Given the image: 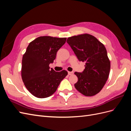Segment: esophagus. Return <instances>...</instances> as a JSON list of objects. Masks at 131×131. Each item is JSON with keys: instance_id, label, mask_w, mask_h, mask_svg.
I'll use <instances>...</instances> for the list:
<instances>
[{"instance_id": "obj_1", "label": "esophagus", "mask_w": 131, "mask_h": 131, "mask_svg": "<svg viewBox=\"0 0 131 131\" xmlns=\"http://www.w3.org/2000/svg\"><path fill=\"white\" fill-rule=\"evenodd\" d=\"M68 73L69 75H72L74 74V72H68Z\"/></svg>"}]
</instances>
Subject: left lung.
Returning <instances> with one entry per match:
<instances>
[{
    "label": "left lung",
    "mask_w": 131,
    "mask_h": 131,
    "mask_svg": "<svg viewBox=\"0 0 131 131\" xmlns=\"http://www.w3.org/2000/svg\"><path fill=\"white\" fill-rule=\"evenodd\" d=\"M67 42L79 60L86 62L82 73H74L78 78L75 89L85 96H94L104 87L110 72V62L104 45L86 33L69 37Z\"/></svg>",
    "instance_id": "left-lung-1"
}]
</instances>
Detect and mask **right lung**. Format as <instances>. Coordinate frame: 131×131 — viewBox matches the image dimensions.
I'll return each mask as SVG.
<instances>
[{"mask_svg": "<svg viewBox=\"0 0 131 131\" xmlns=\"http://www.w3.org/2000/svg\"><path fill=\"white\" fill-rule=\"evenodd\" d=\"M66 39L41 36L28 46L22 57L21 77L26 89L34 96L39 98L50 97L68 74L65 70L57 72L49 67Z\"/></svg>", "mask_w": 131, "mask_h": 131, "instance_id": "right-lung-1", "label": "right lung"}]
</instances>
